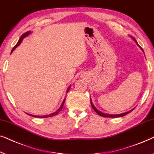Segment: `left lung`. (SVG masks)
Wrapping results in <instances>:
<instances>
[{"mask_svg": "<svg viewBox=\"0 0 154 154\" xmlns=\"http://www.w3.org/2000/svg\"><path fill=\"white\" fill-rule=\"evenodd\" d=\"M133 40L135 41V42L137 43V45H138V46H140V45H138V43L137 42V41H136V40H135V39H134V38H133ZM140 48L142 49V47H140ZM142 50L143 51V49H142ZM143 52H144V51H143ZM91 106H92L93 109H94V111L96 112V113L98 114V115H100V116H103V117H112V118H115V117H121V116H123L126 115V114H128V113H130V112H131L133 111V110H131V111H129V112H125V113H123V114H107L103 113V112H101L98 111V110L97 109L96 107H95V106L94 105V104L92 103L91 100Z\"/></svg>", "mask_w": 154, "mask_h": 154, "instance_id": "1", "label": "left lung"}]
</instances>
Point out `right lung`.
<instances>
[{
  "label": "right lung",
  "mask_w": 154,
  "mask_h": 154,
  "mask_svg": "<svg viewBox=\"0 0 154 154\" xmlns=\"http://www.w3.org/2000/svg\"><path fill=\"white\" fill-rule=\"evenodd\" d=\"M31 33V31H28V32H26V33H23L22 35L21 36V38H19V41H18V42L17 43V45H15V46L13 47L12 48V51H11V53L15 49L17 48V47L19 46V45L21 44V42H22V40H23V39L24 38H26V36H28ZM70 86H70L68 87V90H67V94H68V91L70 90ZM65 100H66V99H64L63 100V103H62V104H61V105H60V107H59V109H58L57 111H56L55 112H54V113H52V114H49V115H45V116H35V115H31V114H29V115H30V116H33V117H39V118H47V117H51V116H56V115H57V114L59 113V112L60 111V110L62 109V108H63V105H64V103H65Z\"/></svg>",
  "instance_id": "obj_1"
}]
</instances>
